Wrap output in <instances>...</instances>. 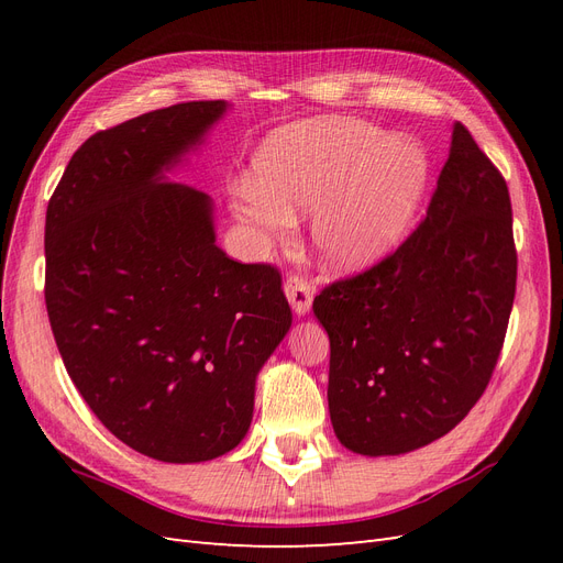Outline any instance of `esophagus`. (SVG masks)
I'll use <instances>...</instances> for the list:
<instances>
[{
    "label": "esophagus",
    "mask_w": 563,
    "mask_h": 563,
    "mask_svg": "<svg viewBox=\"0 0 563 563\" xmlns=\"http://www.w3.org/2000/svg\"><path fill=\"white\" fill-rule=\"evenodd\" d=\"M284 294L288 298V302H291V308L298 317L308 314L310 308H312V296H314V286L305 279V277H298V275H291L286 282H284Z\"/></svg>",
    "instance_id": "34e87169"
}]
</instances>
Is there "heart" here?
Returning a JSON list of instances; mask_svg holds the SVG:
<instances>
[{"label":"heart","instance_id":"heart-1","mask_svg":"<svg viewBox=\"0 0 563 563\" xmlns=\"http://www.w3.org/2000/svg\"><path fill=\"white\" fill-rule=\"evenodd\" d=\"M422 147L362 119L327 117L272 133L253 157V183L236 216L263 236H279L312 209L319 261L340 272L376 265L413 223L428 190Z\"/></svg>","mask_w":563,"mask_h":563}]
</instances>
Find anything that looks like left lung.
Returning a JSON list of instances; mask_svg holds the SVG:
<instances>
[{
  "instance_id": "8db88e82",
  "label": "left lung",
  "mask_w": 563,
  "mask_h": 563,
  "mask_svg": "<svg viewBox=\"0 0 563 563\" xmlns=\"http://www.w3.org/2000/svg\"><path fill=\"white\" fill-rule=\"evenodd\" d=\"M517 291L507 183L455 122L428 216L385 261L329 284V413L345 449L399 455L449 434L479 401Z\"/></svg>"
}]
</instances>
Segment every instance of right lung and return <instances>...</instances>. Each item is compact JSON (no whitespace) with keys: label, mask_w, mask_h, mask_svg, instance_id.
Wrapping results in <instances>:
<instances>
[{"label":"right lung","mask_w":563,"mask_h":563,"mask_svg":"<svg viewBox=\"0 0 563 563\" xmlns=\"http://www.w3.org/2000/svg\"><path fill=\"white\" fill-rule=\"evenodd\" d=\"M192 100L98 131L48 199L46 312L84 401L126 446L203 463L246 437L291 329L282 275L216 246L213 203L166 172L225 114Z\"/></svg>","instance_id":"add662e5"}]
</instances>
